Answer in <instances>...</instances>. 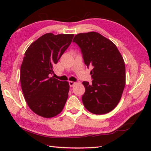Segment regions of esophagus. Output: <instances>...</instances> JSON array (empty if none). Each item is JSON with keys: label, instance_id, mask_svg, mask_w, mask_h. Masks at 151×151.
Wrapping results in <instances>:
<instances>
[{"label": "esophagus", "instance_id": "esophagus-1", "mask_svg": "<svg viewBox=\"0 0 151 151\" xmlns=\"http://www.w3.org/2000/svg\"><path fill=\"white\" fill-rule=\"evenodd\" d=\"M69 84L70 87H73V86L75 85L76 83H75V82H73V81H69Z\"/></svg>", "mask_w": 151, "mask_h": 151}]
</instances>
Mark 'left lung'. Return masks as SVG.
Masks as SVG:
<instances>
[{
  "instance_id": "1",
  "label": "left lung",
  "mask_w": 151,
  "mask_h": 151,
  "mask_svg": "<svg viewBox=\"0 0 151 151\" xmlns=\"http://www.w3.org/2000/svg\"><path fill=\"white\" fill-rule=\"evenodd\" d=\"M81 49L84 63L93 69L92 83L83 82L84 107L97 115L107 114L119 102L125 86V65L116 45L95 32L76 34L73 40Z\"/></svg>"
}]
</instances>
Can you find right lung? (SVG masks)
Instances as JSON below:
<instances>
[{"instance_id":"right-lung-1","label":"right lung","mask_w":151,"mask_h":151,"mask_svg":"<svg viewBox=\"0 0 151 151\" xmlns=\"http://www.w3.org/2000/svg\"><path fill=\"white\" fill-rule=\"evenodd\" d=\"M73 37L74 34L47 33L34 41L24 53L20 73L22 91L32 111L41 117L56 116L66 103L69 82L50 75Z\"/></svg>"}]
</instances>
